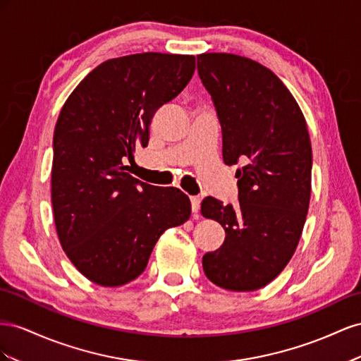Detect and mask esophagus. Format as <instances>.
<instances>
[{
    "mask_svg": "<svg viewBox=\"0 0 361 361\" xmlns=\"http://www.w3.org/2000/svg\"><path fill=\"white\" fill-rule=\"evenodd\" d=\"M190 202H192V212H193V213H198L200 204H201V198H200V197H190Z\"/></svg>",
    "mask_w": 361,
    "mask_h": 361,
    "instance_id": "34e87169",
    "label": "esophagus"
}]
</instances>
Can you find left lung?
<instances>
[{"instance_id": "left-lung-1", "label": "left lung", "mask_w": 361, "mask_h": 361, "mask_svg": "<svg viewBox=\"0 0 361 361\" xmlns=\"http://www.w3.org/2000/svg\"><path fill=\"white\" fill-rule=\"evenodd\" d=\"M197 59L221 123L224 163L242 164L239 207L202 200V216L225 230L221 248L202 257L204 274L222 289L251 292L280 275L300 242L312 193L310 136L300 106L271 69L235 54Z\"/></svg>"}]
</instances>
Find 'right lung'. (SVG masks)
Returning a JSON list of instances; mask_svg holds the SVG:
<instances>
[{
    "mask_svg": "<svg viewBox=\"0 0 361 361\" xmlns=\"http://www.w3.org/2000/svg\"><path fill=\"white\" fill-rule=\"evenodd\" d=\"M193 56L143 53L97 66L61 109L53 139L51 201L61 248L87 280L118 287L137 278L160 235L186 222L190 201L127 171L145 148L156 111L177 98Z\"/></svg>",
    "mask_w": 361,
    "mask_h": 361,
    "instance_id": "1",
    "label": "right lung"
}]
</instances>
